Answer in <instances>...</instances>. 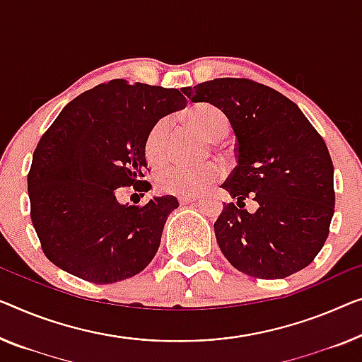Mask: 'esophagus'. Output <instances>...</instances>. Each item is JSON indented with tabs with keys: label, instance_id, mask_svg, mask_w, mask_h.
Here are the masks:
<instances>
[{
	"label": "esophagus",
	"instance_id": "34e87169",
	"mask_svg": "<svg viewBox=\"0 0 362 362\" xmlns=\"http://www.w3.org/2000/svg\"><path fill=\"white\" fill-rule=\"evenodd\" d=\"M198 198H199L198 195H182V197H179V203L180 204H188L192 202H197Z\"/></svg>",
	"mask_w": 362,
	"mask_h": 362
}]
</instances>
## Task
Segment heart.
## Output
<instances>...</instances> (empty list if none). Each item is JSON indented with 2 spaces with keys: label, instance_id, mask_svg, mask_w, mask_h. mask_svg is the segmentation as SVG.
Returning a JSON list of instances; mask_svg holds the SVG:
<instances>
[{
  "label": "heart",
  "instance_id": "heart-1",
  "mask_svg": "<svg viewBox=\"0 0 362 362\" xmlns=\"http://www.w3.org/2000/svg\"><path fill=\"white\" fill-rule=\"evenodd\" d=\"M188 122L197 128L209 141H221L229 133V120L219 109L213 105H197L188 112ZM170 120L160 118L154 123L144 139V156L148 163L158 165L167 158L169 149ZM221 177V167L214 163H204L199 165L174 164L164 167L156 175L158 188L172 195H197L204 188L213 185Z\"/></svg>",
  "mask_w": 362,
  "mask_h": 362
}]
</instances>
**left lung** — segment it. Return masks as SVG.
I'll list each match as a JSON object with an SVG mask.
<instances>
[{"label":"left lung","mask_w":362,"mask_h":362,"mask_svg":"<svg viewBox=\"0 0 362 362\" xmlns=\"http://www.w3.org/2000/svg\"><path fill=\"white\" fill-rule=\"evenodd\" d=\"M182 90L223 110L235 134L237 165L223 188L237 203H224L214 223L224 257L262 279L310 265L335 213L333 163L317 129L293 100L252 79L218 78ZM245 199L257 212L246 211Z\"/></svg>","instance_id":"left-lung-1"}]
</instances>
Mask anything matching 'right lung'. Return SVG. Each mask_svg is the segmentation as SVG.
<instances>
[{
	"instance_id": "1",
	"label": "right lung",
	"mask_w": 362,
	"mask_h": 362,
	"mask_svg": "<svg viewBox=\"0 0 362 362\" xmlns=\"http://www.w3.org/2000/svg\"><path fill=\"white\" fill-rule=\"evenodd\" d=\"M185 105L179 89L113 79L60 112L27 175L32 224L53 265L95 284L122 281L149 265L179 202L165 195L128 206L117 192L149 190L144 139L159 118Z\"/></svg>"
}]
</instances>
